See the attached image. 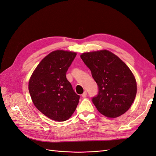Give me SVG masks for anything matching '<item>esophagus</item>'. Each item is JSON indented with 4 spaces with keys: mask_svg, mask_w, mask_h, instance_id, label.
<instances>
[{
    "mask_svg": "<svg viewBox=\"0 0 156 156\" xmlns=\"http://www.w3.org/2000/svg\"><path fill=\"white\" fill-rule=\"evenodd\" d=\"M87 91H84L83 94H82V97H83V98H86V97H87Z\"/></svg>",
    "mask_w": 156,
    "mask_h": 156,
    "instance_id": "esophagus-1",
    "label": "esophagus"
}]
</instances>
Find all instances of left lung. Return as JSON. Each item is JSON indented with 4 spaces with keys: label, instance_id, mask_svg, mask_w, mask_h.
Instances as JSON below:
<instances>
[{
    "label": "left lung",
    "instance_id": "left-lung-1",
    "mask_svg": "<svg viewBox=\"0 0 156 156\" xmlns=\"http://www.w3.org/2000/svg\"><path fill=\"white\" fill-rule=\"evenodd\" d=\"M81 58L90 69L99 88L98 96L92 98L98 111L111 119L124 114L133 103L137 90L129 67L106 49L85 52Z\"/></svg>",
    "mask_w": 156,
    "mask_h": 156
}]
</instances>
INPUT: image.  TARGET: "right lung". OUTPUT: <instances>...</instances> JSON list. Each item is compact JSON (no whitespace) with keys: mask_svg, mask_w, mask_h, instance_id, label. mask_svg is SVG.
Listing matches in <instances>:
<instances>
[{"mask_svg":"<svg viewBox=\"0 0 156 156\" xmlns=\"http://www.w3.org/2000/svg\"><path fill=\"white\" fill-rule=\"evenodd\" d=\"M77 53L56 50L42 59L30 77L29 90L35 107L49 119L63 122L72 116L79 101L66 73Z\"/></svg>","mask_w":156,"mask_h":156,"instance_id":"right-lung-1","label":"right lung"}]
</instances>
